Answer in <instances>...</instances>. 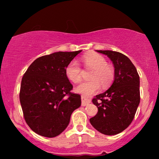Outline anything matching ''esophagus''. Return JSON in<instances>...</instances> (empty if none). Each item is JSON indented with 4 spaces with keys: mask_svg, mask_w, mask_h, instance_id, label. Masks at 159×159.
<instances>
[{
    "mask_svg": "<svg viewBox=\"0 0 159 159\" xmlns=\"http://www.w3.org/2000/svg\"><path fill=\"white\" fill-rule=\"evenodd\" d=\"M81 100H82V106L88 105V103H90V100L88 98L85 96H83V95H82L81 96Z\"/></svg>",
    "mask_w": 159,
    "mask_h": 159,
    "instance_id": "esophagus-1",
    "label": "esophagus"
}]
</instances>
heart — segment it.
Wrapping results in <instances>:
<instances>
[{
    "mask_svg": "<svg viewBox=\"0 0 159 159\" xmlns=\"http://www.w3.org/2000/svg\"><path fill=\"white\" fill-rule=\"evenodd\" d=\"M84 69H92L89 75L90 80L82 82L77 87V91L84 96H90L98 91L101 85L103 88H108L112 84L115 78L114 66L108 63L103 56L96 53H89L82 57ZM82 70L79 63L72 60L65 69L66 77L74 83L82 81Z\"/></svg>",
    "mask_w": 159,
    "mask_h": 159,
    "instance_id": "heart-1",
    "label": "heart"
}]
</instances>
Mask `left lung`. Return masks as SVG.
Masks as SVG:
<instances>
[{"mask_svg": "<svg viewBox=\"0 0 159 159\" xmlns=\"http://www.w3.org/2000/svg\"><path fill=\"white\" fill-rule=\"evenodd\" d=\"M97 52L111 60L115 78L108 90L92 100L98 113L90 122L101 133L114 135L124 131L133 120L140 101V77L135 66L124 54L112 51Z\"/></svg>", "mask_w": 159, "mask_h": 159, "instance_id": "8db88e82", "label": "left lung"}]
</instances>
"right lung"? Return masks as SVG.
I'll use <instances>...</instances> for the list:
<instances>
[{
	"instance_id": "add662e5",
	"label": "right lung",
	"mask_w": 159,
	"mask_h": 159,
	"mask_svg": "<svg viewBox=\"0 0 159 159\" xmlns=\"http://www.w3.org/2000/svg\"><path fill=\"white\" fill-rule=\"evenodd\" d=\"M82 51L56 52L34 60L21 80L19 100L26 123L41 136L54 138L68 126L81 106V96L65 73L68 64Z\"/></svg>"
}]
</instances>
